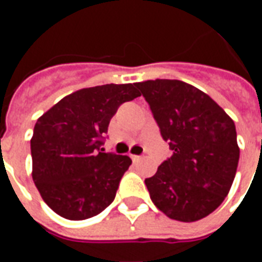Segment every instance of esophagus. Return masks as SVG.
<instances>
[{
  "instance_id": "esophagus-1",
  "label": "esophagus",
  "mask_w": 262,
  "mask_h": 262,
  "mask_svg": "<svg viewBox=\"0 0 262 262\" xmlns=\"http://www.w3.org/2000/svg\"><path fill=\"white\" fill-rule=\"evenodd\" d=\"M130 157H132V160L135 161V163H136V161H140V160L143 159L142 156H130Z\"/></svg>"
}]
</instances>
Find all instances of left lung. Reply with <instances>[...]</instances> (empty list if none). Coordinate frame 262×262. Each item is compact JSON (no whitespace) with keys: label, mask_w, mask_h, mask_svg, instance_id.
I'll list each match as a JSON object with an SVG mask.
<instances>
[{"label":"left lung","mask_w":262,"mask_h":262,"mask_svg":"<svg viewBox=\"0 0 262 262\" xmlns=\"http://www.w3.org/2000/svg\"><path fill=\"white\" fill-rule=\"evenodd\" d=\"M172 156L146 178L150 198L170 219L196 222L220 206L236 177L234 122L212 98L180 80L136 82Z\"/></svg>","instance_id":"obj_1"}]
</instances>
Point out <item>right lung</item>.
Returning <instances> with one entry per match:
<instances>
[{
    "mask_svg": "<svg viewBox=\"0 0 262 262\" xmlns=\"http://www.w3.org/2000/svg\"><path fill=\"white\" fill-rule=\"evenodd\" d=\"M137 97L133 84L82 88L37 119L31 139L32 178L61 217L88 219L114 202L132 160L103 153L101 144L118 108Z\"/></svg>",
    "mask_w": 262,
    "mask_h": 262,
    "instance_id": "right-lung-1",
    "label": "right lung"
}]
</instances>
